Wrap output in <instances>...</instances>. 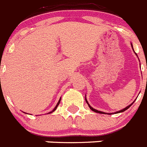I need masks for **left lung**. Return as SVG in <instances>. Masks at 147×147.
Segmentation results:
<instances>
[{
    "instance_id": "1",
    "label": "left lung",
    "mask_w": 147,
    "mask_h": 147,
    "mask_svg": "<svg viewBox=\"0 0 147 147\" xmlns=\"http://www.w3.org/2000/svg\"><path fill=\"white\" fill-rule=\"evenodd\" d=\"M131 45H132V44H131ZM136 55H137V54H136ZM85 101H86V102H87V103H88V106H89V107H90V108L91 109V110H93V111H94V112H96V113H101V114H105V113H104V112H102V111H98V110H95V109H93V107H91V106H90V105H89V104H88V101H87L86 98H85ZM134 102H135V101H134ZM134 102H132V103L131 104V105H129V106H127V107H125V108H124V109H123V110H120V111H119V112H116V113H122V112H124V111H125L126 110H127V109H128V108H129V107H130V106H131V105H132V104L134 103ZM109 114H110V113H109ZM111 114H112V113H111Z\"/></svg>"
}]
</instances>
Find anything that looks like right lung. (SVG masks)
<instances>
[{
	"label": "right lung",
	"instance_id": "add662e5",
	"mask_svg": "<svg viewBox=\"0 0 147 147\" xmlns=\"http://www.w3.org/2000/svg\"><path fill=\"white\" fill-rule=\"evenodd\" d=\"M60 100H61V98H59V102H58L57 105H56V107H54V110H52V111H51V112L49 113H52V112H54V110H56V109L57 108V107H58V105H59V102H60Z\"/></svg>",
	"mask_w": 147,
	"mask_h": 147
}]
</instances>
